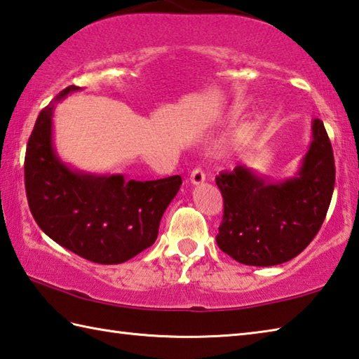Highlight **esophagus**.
<instances>
[{
	"label": "esophagus",
	"instance_id": "obj_1",
	"mask_svg": "<svg viewBox=\"0 0 359 359\" xmlns=\"http://www.w3.org/2000/svg\"><path fill=\"white\" fill-rule=\"evenodd\" d=\"M190 182H191L193 185H201V184H204V182H205V172L202 171L201 168L193 169L191 174H190Z\"/></svg>",
	"mask_w": 359,
	"mask_h": 359
}]
</instances>
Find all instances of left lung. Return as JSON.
Masks as SVG:
<instances>
[{
	"instance_id": "1",
	"label": "left lung",
	"mask_w": 359,
	"mask_h": 359,
	"mask_svg": "<svg viewBox=\"0 0 359 359\" xmlns=\"http://www.w3.org/2000/svg\"><path fill=\"white\" fill-rule=\"evenodd\" d=\"M333 147L320 119L295 177L271 182L246 165L221 172L224 213L217 243L245 265L271 266L297 257L327 217L334 190Z\"/></svg>"
}]
</instances>
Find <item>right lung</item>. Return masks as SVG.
Instances as JSON below:
<instances>
[{
    "instance_id": "add662e5",
    "label": "right lung",
    "mask_w": 359,
    "mask_h": 359,
    "mask_svg": "<svg viewBox=\"0 0 359 359\" xmlns=\"http://www.w3.org/2000/svg\"><path fill=\"white\" fill-rule=\"evenodd\" d=\"M78 90L69 86L45 107L28 140L25 187L39 227L57 245L90 262L114 265L152 246L163 213L182 185L180 175L126 180L66 165L53 146L55 105Z\"/></svg>"
}]
</instances>
